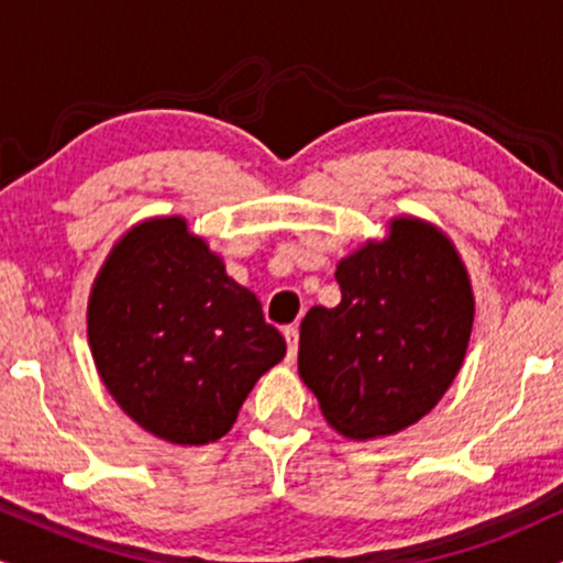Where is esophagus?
Instances as JSON below:
<instances>
[{
  "mask_svg": "<svg viewBox=\"0 0 563 563\" xmlns=\"http://www.w3.org/2000/svg\"><path fill=\"white\" fill-rule=\"evenodd\" d=\"M283 335H286V343H288V362H294L296 351H299V328L290 324V328L283 330Z\"/></svg>",
  "mask_w": 563,
  "mask_h": 563,
  "instance_id": "34e87169",
  "label": "esophagus"
}]
</instances>
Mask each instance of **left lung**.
<instances>
[{"instance_id": "left-lung-1", "label": "left lung", "mask_w": 563, "mask_h": 563, "mask_svg": "<svg viewBox=\"0 0 563 563\" xmlns=\"http://www.w3.org/2000/svg\"><path fill=\"white\" fill-rule=\"evenodd\" d=\"M341 303L301 320L299 375L338 435H396L435 409L462 369L475 290L462 254L415 214L388 220L335 264Z\"/></svg>"}]
</instances>
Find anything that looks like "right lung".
Instances as JSON below:
<instances>
[{"label":"right lung","mask_w":563,"mask_h":563,"mask_svg":"<svg viewBox=\"0 0 563 563\" xmlns=\"http://www.w3.org/2000/svg\"><path fill=\"white\" fill-rule=\"evenodd\" d=\"M86 322L104 388L173 445L228 435L256 380L286 356L260 299L180 214L148 217L114 241Z\"/></svg>","instance_id":"add662e5"}]
</instances>
